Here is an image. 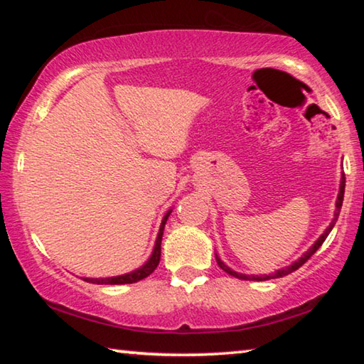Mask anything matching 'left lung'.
<instances>
[{
  "label": "left lung",
  "mask_w": 364,
  "mask_h": 364,
  "mask_svg": "<svg viewBox=\"0 0 364 364\" xmlns=\"http://www.w3.org/2000/svg\"><path fill=\"white\" fill-rule=\"evenodd\" d=\"M343 193H345V175L342 173V180H341V188H338V196H337V202H336V213H334V218H332V221H331V225L326 228V231L321 234V236L318 237V241L311 245L310 249H308L304 255H301L297 262H294L292 264H289V267H286V268H282V269H278L276 271V273H273V274H264V276H250V274H242V273H236V271H232L230 267H228V264H225L223 262L220 260V257L215 254V258H217V263H218V267L223 269V271H226L228 274H231V276H234V278H237V279H244V281H268V279H276V278H282V276H286V274H291L292 271H295V269H299L301 264H304L308 258H310L313 254H315V252L321 247L323 245V242L326 241V237L329 236V232H331V230L332 228H334V225H336V221H337V218H338V213H341V208H342V202H343Z\"/></svg>",
  "instance_id": "obj_1"
}]
</instances>
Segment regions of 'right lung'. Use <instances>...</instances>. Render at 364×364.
I'll use <instances>...</instances> for the list:
<instances>
[{"mask_svg":"<svg viewBox=\"0 0 364 364\" xmlns=\"http://www.w3.org/2000/svg\"><path fill=\"white\" fill-rule=\"evenodd\" d=\"M171 210H168L165 213V217L162 220V225H160V230L157 234V241L156 245H154L152 255L149 260H147L143 267L132 271V273L122 274V276H114V278H83L86 282H91V284H133V282H138L141 279H144L149 276L151 273H154V269L157 268V264L160 262V244H162V236H164V228L167 220L170 217Z\"/></svg>","mask_w":364,"mask_h":364,"instance_id":"add662e5","label":"right lung"}]
</instances>
